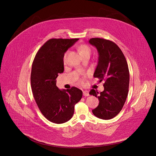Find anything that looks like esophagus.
Returning a JSON list of instances; mask_svg holds the SVG:
<instances>
[{
	"label": "esophagus",
	"mask_w": 156,
	"mask_h": 156,
	"mask_svg": "<svg viewBox=\"0 0 156 156\" xmlns=\"http://www.w3.org/2000/svg\"><path fill=\"white\" fill-rule=\"evenodd\" d=\"M83 96H89V91L87 90H83Z\"/></svg>",
	"instance_id": "34e87169"
}]
</instances>
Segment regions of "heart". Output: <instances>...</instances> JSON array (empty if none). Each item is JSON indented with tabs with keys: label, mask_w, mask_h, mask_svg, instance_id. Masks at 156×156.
<instances>
[{
	"label": "heart",
	"mask_w": 156,
	"mask_h": 156,
	"mask_svg": "<svg viewBox=\"0 0 156 156\" xmlns=\"http://www.w3.org/2000/svg\"><path fill=\"white\" fill-rule=\"evenodd\" d=\"M78 50L80 52V54H81L82 56H83V55H85L86 54H90V53H91L90 48L88 45L86 44H81L80 45H79ZM67 54H68V52H66L63 56V62L64 64H66L67 62ZM81 82H82L83 81L81 80Z\"/></svg>",
	"instance_id": "obj_1"
}]
</instances>
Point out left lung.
Returning a JSON list of instances; mask_svg holds the SVG:
<instances>
[{"instance_id":"left-lung-1","label":"left lung","mask_w":156,"mask_h":156,"mask_svg":"<svg viewBox=\"0 0 156 156\" xmlns=\"http://www.w3.org/2000/svg\"><path fill=\"white\" fill-rule=\"evenodd\" d=\"M90 44L97 48L98 62L94 76L105 81L104 90L100 94L91 89L89 94L98 98V106L92 110L97 118L112 119L121 111L129 92V71L126 58L114 42L100 38H92Z\"/></svg>"}]
</instances>
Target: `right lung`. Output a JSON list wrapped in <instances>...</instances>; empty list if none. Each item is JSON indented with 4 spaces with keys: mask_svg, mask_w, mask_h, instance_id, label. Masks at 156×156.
<instances>
[{
    "mask_svg": "<svg viewBox=\"0 0 156 156\" xmlns=\"http://www.w3.org/2000/svg\"><path fill=\"white\" fill-rule=\"evenodd\" d=\"M78 38H51L37 52L32 64L31 87L37 106L47 120L63 123L71 119L74 106L82 97L75 87L60 90L56 78L64 72L63 56Z\"/></svg>",
    "mask_w": 156,
    "mask_h": 156,
    "instance_id": "1",
    "label": "right lung"
}]
</instances>
